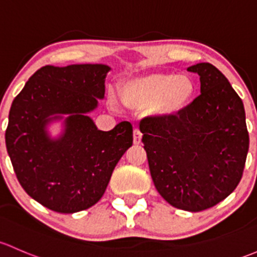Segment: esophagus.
<instances>
[{
	"mask_svg": "<svg viewBox=\"0 0 257 257\" xmlns=\"http://www.w3.org/2000/svg\"><path fill=\"white\" fill-rule=\"evenodd\" d=\"M141 140H142V134L139 128H135L134 130V144L135 145H140L141 144Z\"/></svg>",
	"mask_w": 257,
	"mask_h": 257,
	"instance_id": "esophagus-1",
	"label": "esophagus"
}]
</instances>
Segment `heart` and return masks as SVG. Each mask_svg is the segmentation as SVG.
Listing matches in <instances>:
<instances>
[{"mask_svg":"<svg viewBox=\"0 0 257 257\" xmlns=\"http://www.w3.org/2000/svg\"><path fill=\"white\" fill-rule=\"evenodd\" d=\"M195 83L188 75L176 73H152L131 79L123 86V99L131 107L158 104L166 115H176L192 102Z\"/></svg>","mask_w":257,"mask_h":257,"instance_id":"b5f03b06","label":"heart"}]
</instances>
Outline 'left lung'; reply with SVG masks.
<instances>
[{"mask_svg": "<svg viewBox=\"0 0 257 257\" xmlns=\"http://www.w3.org/2000/svg\"><path fill=\"white\" fill-rule=\"evenodd\" d=\"M188 71L200 76V95L176 115L141 121L151 177L172 207L200 211L234 192L248 151L244 104L210 63Z\"/></svg>", "mask_w": 257, "mask_h": 257, "instance_id": "8db88e82", "label": "left lung"}]
</instances>
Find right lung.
Wrapping results in <instances>:
<instances>
[{
  "mask_svg": "<svg viewBox=\"0 0 257 257\" xmlns=\"http://www.w3.org/2000/svg\"><path fill=\"white\" fill-rule=\"evenodd\" d=\"M105 64L46 65L11 105L6 147L18 182L30 197L58 213L96 204L111 174L132 146L127 121L100 131L88 115L105 97ZM62 120L57 138L49 125Z\"/></svg>",
  "mask_w": 257,
  "mask_h": 257,
  "instance_id": "1",
  "label": "right lung"
}]
</instances>
